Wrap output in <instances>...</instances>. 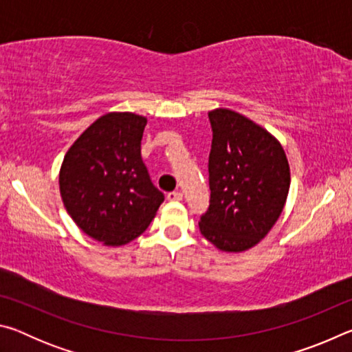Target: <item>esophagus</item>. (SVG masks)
Returning <instances> with one entry per match:
<instances>
[{"label":"esophagus","mask_w":352,"mask_h":352,"mask_svg":"<svg viewBox=\"0 0 352 352\" xmlns=\"http://www.w3.org/2000/svg\"><path fill=\"white\" fill-rule=\"evenodd\" d=\"M168 200H170V201H182L183 200V194L182 192H169L168 194Z\"/></svg>","instance_id":"esophagus-1"}]
</instances>
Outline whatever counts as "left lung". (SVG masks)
Here are the masks:
<instances>
[{
  "instance_id": "obj_1",
  "label": "left lung",
  "mask_w": 352,
  "mask_h": 352,
  "mask_svg": "<svg viewBox=\"0 0 352 352\" xmlns=\"http://www.w3.org/2000/svg\"><path fill=\"white\" fill-rule=\"evenodd\" d=\"M212 127L210 208L200 233L220 252L241 253L269 234L284 210L290 168L275 136L230 109L208 113Z\"/></svg>"
}]
</instances>
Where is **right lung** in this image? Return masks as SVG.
I'll return each instance as SVG.
<instances>
[{"label": "right lung", "instance_id": "obj_1", "mask_svg": "<svg viewBox=\"0 0 352 352\" xmlns=\"http://www.w3.org/2000/svg\"><path fill=\"white\" fill-rule=\"evenodd\" d=\"M147 118L111 111L96 119L65 155L58 186L76 225L109 247L142 234L164 195L141 160Z\"/></svg>", "mask_w": 352, "mask_h": 352}]
</instances>
